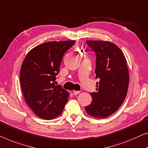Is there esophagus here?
<instances>
[{"instance_id": "34e87169", "label": "esophagus", "mask_w": 148, "mask_h": 148, "mask_svg": "<svg viewBox=\"0 0 148 148\" xmlns=\"http://www.w3.org/2000/svg\"><path fill=\"white\" fill-rule=\"evenodd\" d=\"M80 91H76V90H74L73 91V94L74 95H78V94H80Z\"/></svg>"}]
</instances>
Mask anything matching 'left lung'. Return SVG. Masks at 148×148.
<instances>
[{
	"mask_svg": "<svg viewBox=\"0 0 148 148\" xmlns=\"http://www.w3.org/2000/svg\"><path fill=\"white\" fill-rule=\"evenodd\" d=\"M96 53V92L90 93L92 103L85 107L88 115L107 118L119 109L125 100L129 85L126 59L120 48L110 41L86 40Z\"/></svg>",
	"mask_w": 148,
	"mask_h": 148,
	"instance_id": "left-lung-1",
	"label": "left lung"
}]
</instances>
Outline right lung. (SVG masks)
Listing matches in <instances>:
<instances>
[{
    "label": "right lung",
    "mask_w": 148,
    "mask_h": 148,
    "mask_svg": "<svg viewBox=\"0 0 148 148\" xmlns=\"http://www.w3.org/2000/svg\"><path fill=\"white\" fill-rule=\"evenodd\" d=\"M76 41H52L30 50L24 60L20 81L25 101L39 118L52 120L60 115L70 94L56 85L63 55Z\"/></svg>",
    "instance_id": "add662e5"
}]
</instances>
